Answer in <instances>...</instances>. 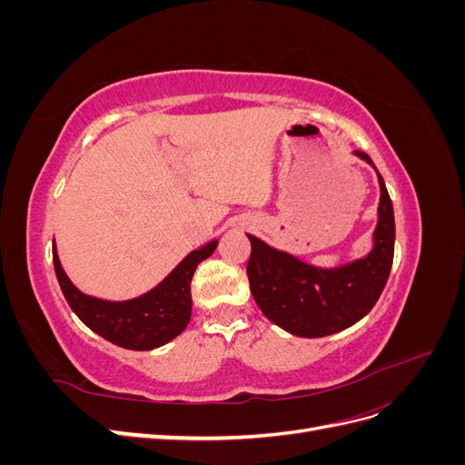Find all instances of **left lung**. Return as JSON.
<instances>
[{"label": "left lung", "instance_id": "8db88e82", "mask_svg": "<svg viewBox=\"0 0 465 465\" xmlns=\"http://www.w3.org/2000/svg\"><path fill=\"white\" fill-rule=\"evenodd\" d=\"M353 154L376 171L367 153ZM376 176L378 221L367 256L335 267H318L246 234L252 244L246 267L252 297L275 326L299 337H323L351 328L372 311L386 287L396 241L391 200L378 171Z\"/></svg>", "mask_w": 465, "mask_h": 465}]
</instances>
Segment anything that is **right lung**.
<instances>
[{
  "label": "right lung",
  "instance_id": "1",
  "mask_svg": "<svg viewBox=\"0 0 465 465\" xmlns=\"http://www.w3.org/2000/svg\"><path fill=\"white\" fill-rule=\"evenodd\" d=\"M219 241L205 242L192 250L159 285L125 301L98 299L79 291L64 272L55 241L52 244L54 270L69 308L89 330L106 341L132 351H151L186 330L192 316L190 283L195 267L213 254Z\"/></svg>",
  "mask_w": 465,
  "mask_h": 465
}]
</instances>
